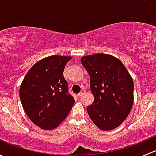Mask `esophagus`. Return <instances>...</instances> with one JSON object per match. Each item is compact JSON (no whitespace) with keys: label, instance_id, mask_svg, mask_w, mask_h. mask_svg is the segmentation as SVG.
<instances>
[{"label":"esophagus","instance_id":"obj_1","mask_svg":"<svg viewBox=\"0 0 156 156\" xmlns=\"http://www.w3.org/2000/svg\"><path fill=\"white\" fill-rule=\"evenodd\" d=\"M85 92H86L85 90H84V89H82V90H81V92H80L79 94H78V97H81V96L84 95V94H85Z\"/></svg>","mask_w":156,"mask_h":156}]
</instances>
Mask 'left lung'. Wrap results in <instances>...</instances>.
I'll return each mask as SVG.
<instances>
[{"label": "left lung", "instance_id": "8db88e82", "mask_svg": "<svg viewBox=\"0 0 156 156\" xmlns=\"http://www.w3.org/2000/svg\"><path fill=\"white\" fill-rule=\"evenodd\" d=\"M81 61L90 75L94 97V103L87 107L88 115L101 130L115 129L126 119L133 106V79L123 63L112 55H89Z\"/></svg>", "mask_w": 156, "mask_h": 156}]
</instances>
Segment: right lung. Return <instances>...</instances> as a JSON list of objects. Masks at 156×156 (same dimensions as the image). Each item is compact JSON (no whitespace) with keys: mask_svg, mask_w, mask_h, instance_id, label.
Here are the masks:
<instances>
[{"mask_svg":"<svg viewBox=\"0 0 156 156\" xmlns=\"http://www.w3.org/2000/svg\"><path fill=\"white\" fill-rule=\"evenodd\" d=\"M71 56H50L36 62L20 89L22 105L31 122L44 130H53L67 117L75 103L63 76Z\"/></svg>","mask_w":156,"mask_h":156,"instance_id":"right-lung-1","label":"right lung"}]
</instances>
